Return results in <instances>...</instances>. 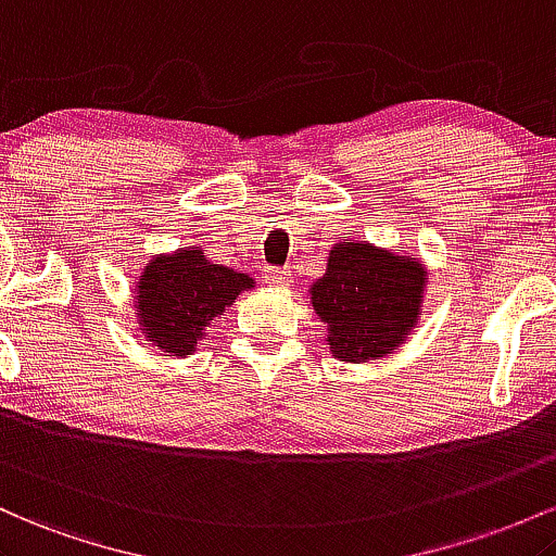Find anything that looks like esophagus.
I'll use <instances>...</instances> for the list:
<instances>
[{"instance_id":"obj_1","label":"esophagus","mask_w":556,"mask_h":556,"mask_svg":"<svg viewBox=\"0 0 556 556\" xmlns=\"http://www.w3.org/2000/svg\"><path fill=\"white\" fill-rule=\"evenodd\" d=\"M262 278H265V283H273V286H286L291 280V273L289 267H273L267 265L265 270H262Z\"/></svg>"}]
</instances>
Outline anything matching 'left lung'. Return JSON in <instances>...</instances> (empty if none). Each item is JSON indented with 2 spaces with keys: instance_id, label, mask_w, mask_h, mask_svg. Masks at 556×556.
Returning <instances> with one entry per match:
<instances>
[{
  "instance_id": "1",
  "label": "left lung",
  "mask_w": 556,
  "mask_h": 556,
  "mask_svg": "<svg viewBox=\"0 0 556 556\" xmlns=\"http://www.w3.org/2000/svg\"><path fill=\"white\" fill-rule=\"evenodd\" d=\"M426 270L362 241H341L326 276L312 286V307L328 326L333 357L365 362L404 344L420 312Z\"/></svg>"
}]
</instances>
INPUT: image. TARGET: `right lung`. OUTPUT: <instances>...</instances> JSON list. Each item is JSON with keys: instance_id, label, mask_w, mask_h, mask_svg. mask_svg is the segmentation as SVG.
<instances>
[{"instance_id": "add662e5", "label": "right lung", "mask_w": 556, "mask_h": 556, "mask_svg": "<svg viewBox=\"0 0 556 556\" xmlns=\"http://www.w3.org/2000/svg\"><path fill=\"white\" fill-rule=\"evenodd\" d=\"M252 289V278L233 267L212 265L202 249H180L173 257H157L139 278V302L143 333L170 357L194 352L210 320Z\"/></svg>"}]
</instances>
